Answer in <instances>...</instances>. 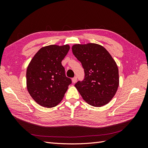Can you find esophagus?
<instances>
[{
	"label": "esophagus",
	"mask_w": 148,
	"mask_h": 148,
	"mask_svg": "<svg viewBox=\"0 0 148 148\" xmlns=\"http://www.w3.org/2000/svg\"><path fill=\"white\" fill-rule=\"evenodd\" d=\"M72 82H73V83H75L76 82H77V77H74V78H72Z\"/></svg>",
	"instance_id": "esophagus-1"
}]
</instances>
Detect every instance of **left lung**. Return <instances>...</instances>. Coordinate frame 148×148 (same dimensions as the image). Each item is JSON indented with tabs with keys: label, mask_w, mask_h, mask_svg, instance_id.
<instances>
[{
	"label": "left lung",
	"mask_w": 148,
	"mask_h": 148,
	"mask_svg": "<svg viewBox=\"0 0 148 148\" xmlns=\"http://www.w3.org/2000/svg\"><path fill=\"white\" fill-rule=\"evenodd\" d=\"M71 49L84 71L83 81L75 85L83 100L94 107L108 104L119 85V69L112 57L95 43L76 44Z\"/></svg>",
	"instance_id": "obj_1"
}]
</instances>
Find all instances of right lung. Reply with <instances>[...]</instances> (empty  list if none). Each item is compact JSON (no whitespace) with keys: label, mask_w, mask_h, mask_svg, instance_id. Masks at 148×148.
I'll use <instances>...</instances> for the list:
<instances>
[{"label":"right lung","mask_w":148,"mask_h":148,"mask_svg":"<svg viewBox=\"0 0 148 148\" xmlns=\"http://www.w3.org/2000/svg\"><path fill=\"white\" fill-rule=\"evenodd\" d=\"M70 46L56 44L41 48L30 61L26 70V87L31 97L47 108L58 105L71 83L62 65Z\"/></svg>","instance_id":"1"}]
</instances>
